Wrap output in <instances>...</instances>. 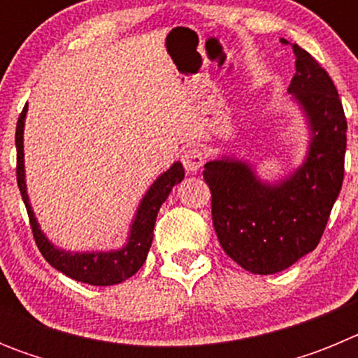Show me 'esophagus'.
<instances>
[{"instance_id":"34e87169","label":"esophagus","mask_w":358,"mask_h":358,"mask_svg":"<svg viewBox=\"0 0 358 358\" xmlns=\"http://www.w3.org/2000/svg\"><path fill=\"white\" fill-rule=\"evenodd\" d=\"M181 161L186 172L197 173L199 170L202 169V164H204V154H202L199 148H194V147L186 148V150L182 152Z\"/></svg>"}]
</instances>
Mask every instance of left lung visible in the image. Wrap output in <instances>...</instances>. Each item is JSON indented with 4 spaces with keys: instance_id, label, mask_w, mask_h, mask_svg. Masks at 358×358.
Instances as JSON below:
<instances>
[{
    "instance_id": "left-lung-1",
    "label": "left lung",
    "mask_w": 358,
    "mask_h": 358,
    "mask_svg": "<svg viewBox=\"0 0 358 358\" xmlns=\"http://www.w3.org/2000/svg\"><path fill=\"white\" fill-rule=\"evenodd\" d=\"M296 75L289 85L308 131L299 166L262 179L256 164L218 154L204 164L218 242L252 274H276L317 248L339 197L346 154V118L339 93L314 57L292 44Z\"/></svg>"
}]
</instances>
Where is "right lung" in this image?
<instances>
[{
	"label": "right lung",
	"mask_w": 358,
	"mask_h": 358,
	"mask_svg": "<svg viewBox=\"0 0 358 358\" xmlns=\"http://www.w3.org/2000/svg\"><path fill=\"white\" fill-rule=\"evenodd\" d=\"M28 106H24L23 113L17 120L15 127V148H17V186L27 206L30 226L34 231L37 248L44 260L59 273L66 274L75 281H82L87 285L94 287H109L122 283L134 276L147 260L148 249L154 238V224H156L157 211L161 204L169 199L170 192L176 185L185 179V169L179 161L170 166L166 172L161 173L156 181L152 182L147 194L138 204L134 218L129 226L127 240L120 249L110 251H66L59 248L48 236L44 235L37 222L34 208L30 204V197L27 192V173H24V120H27Z\"/></svg>",
	"instance_id": "right-lung-1"
}]
</instances>
